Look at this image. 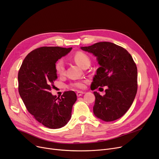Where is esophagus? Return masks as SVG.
<instances>
[{"label":"esophagus","instance_id":"esophagus-1","mask_svg":"<svg viewBox=\"0 0 159 159\" xmlns=\"http://www.w3.org/2000/svg\"><path fill=\"white\" fill-rule=\"evenodd\" d=\"M85 93V92H83V91H77V93H76V94H77L78 97H80L81 96L82 94H84Z\"/></svg>","mask_w":159,"mask_h":159}]
</instances>
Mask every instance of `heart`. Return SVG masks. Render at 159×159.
Masks as SVG:
<instances>
[{"mask_svg": "<svg viewBox=\"0 0 159 159\" xmlns=\"http://www.w3.org/2000/svg\"><path fill=\"white\" fill-rule=\"evenodd\" d=\"M74 59L78 65L84 68L87 65H90V58L86 53L82 52H77L74 55ZM55 72L58 75H62L65 73V67L64 62L60 59L56 62L55 65ZM85 81H79L72 84V86L78 89H83L85 87Z\"/></svg>", "mask_w": 159, "mask_h": 159, "instance_id": "heart-1", "label": "heart"}]
</instances>
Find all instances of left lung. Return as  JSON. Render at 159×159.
<instances>
[{
	"label": "left lung",
	"instance_id": "1",
	"mask_svg": "<svg viewBox=\"0 0 159 159\" xmlns=\"http://www.w3.org/2000/svg\"><path fill=\"white\" fill-rule=\"evenodd\" d=\"M81 49L96 56L100 66L93 78L91 89L108 87L104 96L94 92L95 116L106 122L121 117L130 108L138 89L137 67L131 55L125 48L108 42Z\"/></svg>",
	"mask_w": 159,
	"mask_h": 159
}]
</instances>
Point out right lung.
Returning a JSON list of instances; mask_svg holds the SVG:
<instances>
[{
	"label": "right lung",
	"mask_w": 159,
	"mask_h": 159,
	"mask_svg": "<svg viewBox=\"0 0 159 159\" xmlns=\"http://www.w3.org/2000/svg\"><path fill=\"white\" fill-rule=\"evenodd\" d=\"M71 49L57 46L35 49L26 56L18 72V91L25 107L49 129H59L68 122L77 100L73 91L64 92L61 97L50 93L57 78L55 63Z\"/></svg>",
	"instance_id": "add662e5"
}]
</instances>
